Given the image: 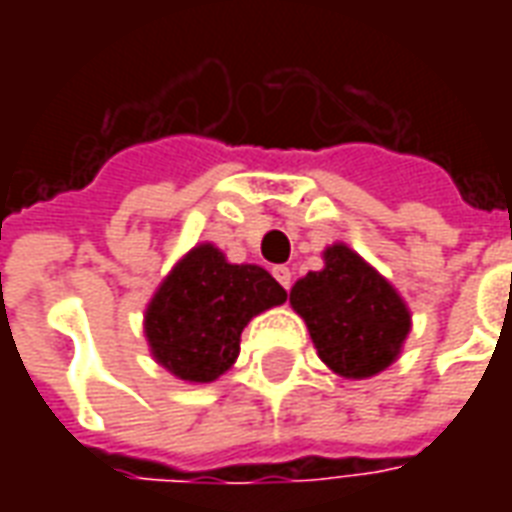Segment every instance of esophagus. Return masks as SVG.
I'll use <instances>...</instances> for the list:
<instances>
[{"mask_svg": "<svg viewBox=\"0 0 512 512\" xmlns=\"http://www.w3.org/2000/svg\"><path fill=\"white\" fill-rule=\"evenodd\" d=\"M274 277L282 288H290V282H293V271L288 266H274Z\"/></svg>", "mask_w": 512, "mask_h": 512, "instance_id": "34e87169", "label": "esophagus"}]
</instances>
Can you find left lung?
I'll list each match as a JSON object with an SVG mask.
<instances>
[{"label":"left lung","mask_w":512,"mask_h":512,"mask_svg":"<svg viewBox=\"0 0 512 512\" xmlns=\"http://www.w3.org/2000/svg\"><path fill=\"white\" fill-rule=\"evenodd\" d=\"M290 307L307 323L323 365L348 381L384 373L411 332L406 299L343 241L323 249L321 271L296 279Z\"/></svg>","instance_id":"left-lung-1"}]
</instances>
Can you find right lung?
Wrapping results in <instances>:
<instances>
[{
    "mask_svg": "<svg viewBox=\"0 0 512 512\" xmlns=\"http://www.w3.org/2000/svg\"><path fill=\"white\" fill-rule=\"evenodd\" d=\"M285 299L266 268L230 263L211 241L191 246L147 301L150 356L186 384H211L235 365L246 323Z\"/></svg>",
    "mask_w": 512,
    "mask_h": 512,
    "instance_id": "right-lung-1",
    "label": "right lung"
}]
</instances>
